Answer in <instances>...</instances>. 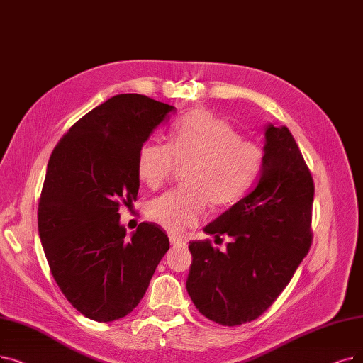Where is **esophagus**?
I'll return each instance as SVG.
<instances>
[{
	"instance_id": "esophagus-1",
	"label": "esophagus",
	"mask_w": 363,
	"mask_h": 363,
	"mask_svg": "<svg viewBox=\"0 0 363 363\" xmlns=\"http://www.w3.org/2000/svg\"><path fill=\"white\" fill-rule=\"evenodd\" d=\"M169 242H171L172 247H184V245H186V240L179 238L176 235H171L169 237Z\"/></svg>"
}]
</instances>
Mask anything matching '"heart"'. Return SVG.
<instances>
[{
	"instance_id": "b5f03b06",
	"label": "heart",
	"mask_w": 363,
	"mask_h": 363,
	"mask_svg": "<svg viewBox=\"0 0 363 363\" xmlns=\"http://www.w3.org/2000/svg\"><path fill=\"white\" fill-rule=\"evenodd\" d=\"M264 147L242 138L225 119L206 108L183 116L171 131V141H149L140 149L137 171L150 189L162 187L183 171V187L153 199L147 207L152 222L171 234L198 223L206 204L223 207L240 199L264 165Z\"/></svg>"
}]
</instances>
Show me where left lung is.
I'll use <instances>...</instances> for the list:
<instances>
[{
	"label": "left lung",
	"instance_id": "left-lung-1",
	"mask_svg": "<svg viewBox=\"0 0 363 363\" xmlns=\"http://www.w3.org/2000/svg\"><path fill=\"white\" fill-rule=\"evenodd\" d=\"M265 159L255 186L204 230L229 235L226 250L189 242L186 289L196 310L223 326L262 315L292 280L313 242L314 182L286 126L265 129Z\"/></svg>",
	"mask_w": 363,
	"mask_h": 363
}]
</instances>
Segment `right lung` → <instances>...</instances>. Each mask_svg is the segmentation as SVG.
<instances>
[{
	"label": "right lung",
	"mask_w": 363,
	"mask_h": 363,
	"mask_svg": "<svg viewBox=\"0 0 363 363\" xmlns=\"http://www.w3.org/2000/svg\"><path fill=\"white\" fill-rule=\"evenodd\" d=\"M174 113L146 95H116L72 125L50 155L38 201L40 240L61 292L92 320L131 313L169 249L156 223L143 222L125 238L119 208L138 196L144 141Z\"/></svg>",
	"instance_id": "obj_1"
}]
</instances>
